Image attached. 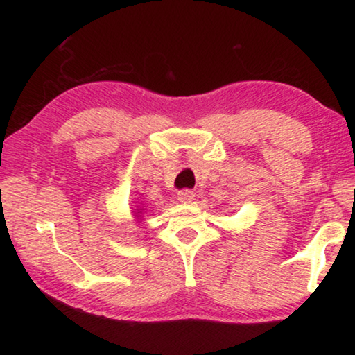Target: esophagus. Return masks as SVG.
I'll return each mask as SVG.
<instances>
[{"mask_svg": "<svg viewBox=\"0 0 355 355\" xmlns=\"http://www.w3.org/2000/svg\"><path fill=\"white\" fill-rule=\"evenodd\" d=\"M177 197H178V200L182 201V202H191L193 200L195 195H193V192L191 189H183V191L178 192Z\"/></svg>", "mask_w": 355, "mask_h": 355, "instance_id": "34e87169", "label": "esophagus"}]
</instances>
